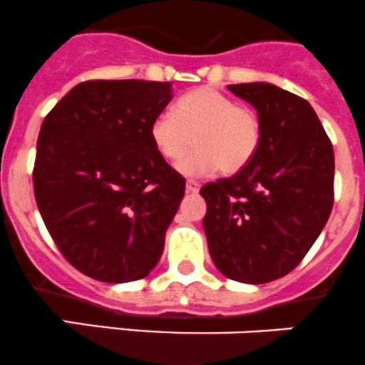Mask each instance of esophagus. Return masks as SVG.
I'll return each instance as SVG.
<instances>
[{
    "label": "esophagus",
    "mask_w": 365,
    "mask_h": 365,
    "mask_svg": "<svg viewBox=\"0 0 365 365\" xmlns=\"http://www.w3.org/2000/svg\"><path fill=\"white\" fill-rule=\"evenodd\" d=\"M185 190L189 194H197V192H200V183L192 182V180H189V182L185 183Z\"/></svg>",
    "instance_id": "obj_1"
}]
</instances>
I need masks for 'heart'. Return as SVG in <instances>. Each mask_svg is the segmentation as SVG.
I'll return each mask as SVG.
<instances>
[{"instance_id": "1", "label": "heart", "mask_w": 365, "mask_h": 365, "mask_svg": "<svg viewBox=\"0 0 365 365\" xmlns=\"http://www.w3.org/2000/svg\"><path fill=\"white\" fill-rule=\"evenodd\" d=\"M195 137L197 150L182 156ZM155 150L168 162H178L185 176H205L221 168L239 173L253 160L262 140L258 115L215 88L201 87L183 94L173 112H162L150 126Z\"/></svg>"}]
</instances>
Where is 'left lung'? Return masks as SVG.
Masks as SVG:
<instances>
[{"label": "left lung", "instance_id": "left-lung-1", "mask_svg": "<svg viewBox=\"0 0 365 365\" xmlns=\"http://www.w3.org/2000/svg\"><path fill=\"white\" fill-rule=\"evenodd\" d=\"M228 91L253 105L262 140L242 171L200 190L207 201L203 228L226 278L267 284L302 262L330 217L334 148L303 98L267 81Z\"/></svg>", "mask_w": 365, "mask_h": 365}]
</instances>
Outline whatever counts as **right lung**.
I'll list each match as a JSON object with an SVG mask.
<instances>
[{"label":"right lung","mask_w":365,"mask_h":365,"mask_svg":"<svg viewBox=\"0 0 365 365\" xmlns=\"http://www.w3.org/2000/svg\"><path fill=\"white\" fill-rule=\"evenodd\" d=\"M171 98V81H83L42 123L35 201L63 257L94 280H140L160 260L185 192L150 137Z\"/></svg>","instance_id":"add662e5"}]
</instances>
